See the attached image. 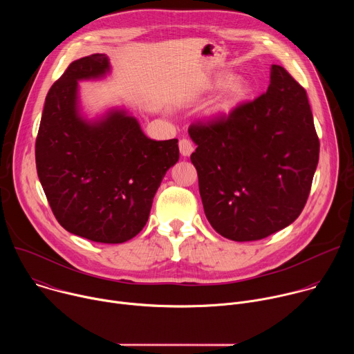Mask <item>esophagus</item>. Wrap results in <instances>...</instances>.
<instances>
[{
	"label": "esophagus",
	"instance_id": "obj_1",
	"mask_svg": "<svg viewBox=\"0 0 354 354\" xmlns=\"http://www.w3.org/2000/svg\"><path fill=\"white\" fill-rule=\"evenodd\" d=\"M179 151L183 157H189L193 153V144L187 138L179 140Z\"/></svg>",
	"mask_w": 354,
	"mask_h": 354
}]
</instances>
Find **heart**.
<instances>
[{
    "instance_id": "b5f03b06",
    "label": "heart",
    "mask_w": 354,
    "mask_h": 354,
    "mask_svg": "<svg viewBox=\"0 0 354 354\" xmlns=\"http://www.w3.org/2000/svg\"><path fill=\"white\" fill-rule=\"evenodd\" d=\"M230 81L228 75L217 77L212 85L214 88L223 86ZM227 84V83H226ZM250 95V86L243 80H234L225 86L221 93L214 99V102L207 109V118L212 120H223L230 118Z\"/></svg>"
}]
</instances>
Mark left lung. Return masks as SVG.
Returning <instances> with one entry per match:
<instances>
[{"label":"left lung","mask_w":354,"mask_h":354,"mask_svg":"<svg viewBox=\"0 0 354 354\" xmlns=\"http://www.w3.org/2000/svg\"><path fill=\"white\" fill-rule=\"evenodd\" d=\"M190 161L205 214L224 238H266L304 209L319 160L306 89L272 64L266 93L230 118L192 124Z\"/></svg>","instance_id":"1"}]
</instances>
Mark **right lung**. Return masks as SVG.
Wrapping results in <instances>:
<instances>
[{"instance_id": "right-lung-1", "label": "right lung", "mask_w": 354, "mask_h": 354, "mask_svg": "<svg viewBox=\"0 0 354 354\" xmlns=\"http://www.w3.org/2000/svg\"><path fill=\"white\" fill-rule=\"evenodd\" d=\"M111 71L108 56L99 53L68 66L46 96L35 156L60 225L93 242L122 243L147 224L179 148L176 138H148L126 108L93 119L82 112L78 82L104 80Z\"/></svg>"}]
</instances>
